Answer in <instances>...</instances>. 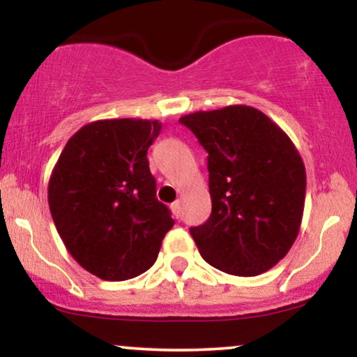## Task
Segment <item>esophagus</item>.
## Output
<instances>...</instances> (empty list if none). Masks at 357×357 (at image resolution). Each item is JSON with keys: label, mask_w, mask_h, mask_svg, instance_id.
I'll return each mask as SVG.
<instances>
[{"label": "esophagus", "mask_w": 357, "mask_h": 357, "mask_svg": "<svg viewBox=\"0 0 357 357\" xmlns=\"http://www.w3.org/2000/svg\"><path fill=\"white\" fill-rule=\"evenodd\" d=\"M171 210H173V215L176 216V218H181V215H183V203L179 202H174L173 204H171Z\"/></svg>", "instance_id": "34e87169"}]
</instances>
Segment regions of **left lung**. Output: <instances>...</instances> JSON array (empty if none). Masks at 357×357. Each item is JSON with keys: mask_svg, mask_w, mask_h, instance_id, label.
Segmentation results:
<instances>
[{"mask_svg": "<svg viewBox=\"0 0 357 357\" xmlns=\"http://www.w3.org/2000/svg\"><path fill=\"white\" fill-rule=\"evenodd\" d=\"M208 153L211 215L191 228L211 267L255 277L296 241L305 202V166L296 144L250 105L198 110L179 119Z\"/></svg>", "mask_w": 357, "mask_h": 357, "instance_id": "1", "label": "left lung"}]
</instances>
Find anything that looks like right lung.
<instances>
[{
  "label": "right lung",
  "mask_w": 357,
  "mask_h": 357,
  "mask_svg": "<svg viewBox=\"0 0 357 357\" xmlns=\"http://www.w3.org/2000/svg\"><path fill=\"white\" fill-rule=\"evenodd\" d=\"M161 122L107 119L68 139L48 181L56 231L77 264L102 280H129L154 265L174 220L155 198L147 149Z\"/></svg>",
  "instance_id": "right-lung-1"
}]
</instances>
